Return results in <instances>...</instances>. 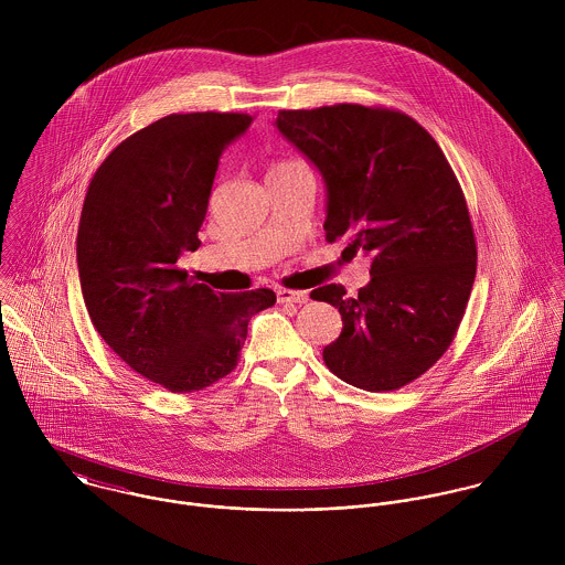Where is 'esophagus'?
Masks as SVG:
<instances>
[{
    "instance_id": "34e87169",
    "label": "esophagus",
    "mask_w": 565,
    "mask_h": 565,
    "mask_svg": "<svg viewBox=\"0 0 565 565\" xmlns=\"http://www.w3.org/2000/svg\"><path fill=\"white\" fill-rule=\"evenodd\" d=\"M276 298H278L280 305H305V302H309L307 291H294V289H278Z\"/></svg>"
}]
</instances>
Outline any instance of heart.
I'll return each mask as SVG.
<instances>
[{
    "label": "heart",
    "mask_w": 565,
    "mask_h": 565,
    "mask_svg": "<svg viewBox=\"0 0 565 565\" xmlns=\"http://www.w3.org/2000/svg\"><path fill=\"white\" fill-rule=\"evenodd\" d=\"M296 161H285V162H276V164H271V169H278V167H285V164H294Z\"/></svg>",
    "instance_id": "b5f03b06"
}]
</instances>
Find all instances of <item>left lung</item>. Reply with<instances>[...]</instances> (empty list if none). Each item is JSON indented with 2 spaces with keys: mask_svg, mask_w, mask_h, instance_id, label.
Returning a JSON list of instances; mask_svg holds the SVG:
<instances>
[{
  "mask_svg": "<svg viewBox=\"0 0 565 565\" xmlns=\"http://www.w3.org/2000/svg\"><path fill=\"white\" fill-rule=\"evenodd\" d=\"M280 135L326 182V239L372 258L350 298L323 285L313 300L341 313L326 367L365 392H394L450 348L477 276V242L461 184L437 141L392 108L334 104L280 110Z\"/></svg>",
  "mask_w": 565,
  "mask_h": 565,
  "instance_id": "1",
  "label": "left lung"
}]
</instances>
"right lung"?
Here are the masks:
<instances>
[{
	"mask_svg": "<svg viewBox=\"0 0 565 565\" xmlns=\"http://www.w3.org/2000/svg\"><path fill=\"white\" fill-rule=\"evenodd\" d=\"M243 113L167 115L121 141L90 178L78 228L88 318L135 372L173 394L211 387L239 361L247 322L271 289L217 294L178 267L198 231L220 157Z\"/></svg>",
	"mask_w": 565,
	"mask_h": 565,
	"instance_id": "right-lung-1",
	"label": "right lung"
}]
</instances>
